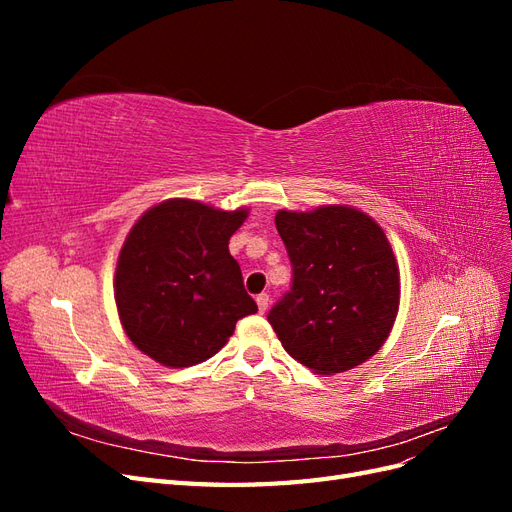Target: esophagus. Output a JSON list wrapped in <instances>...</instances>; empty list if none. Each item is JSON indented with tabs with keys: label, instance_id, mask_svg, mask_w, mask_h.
<instances>
[{
	"label": "esophagus",
	"instance_id": "34e87169",
	"mask_svg": "<svg viewBox=\"0 0 512 512\" xmlns=\"http://www.w3.org/2000/svg\"><path fill=\"white\" fill-rule=\"evenodd\" d=\"M256 303H258L260 314H265L267 309H269V294H258V297H256Z\"/></svg>",
	"mask_w": 512,
	"mask_h": 512
}]
</instances>
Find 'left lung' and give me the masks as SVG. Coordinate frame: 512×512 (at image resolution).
<instances>
[{
	"mask_svg": "<svg viewBox=\"0 0 512 512\" xmlns=\"http://www.w3.org/2000/svg\"><path fill=\"white\" fill-rule=\"evenodd\" d=\"M292 286L267 320L284 350L316 374L374 356L399 309V269L382 228L359 209L277 211Z\"/></svg>",
	"mask_w": 512,
	"mask_h": 512,
	"instance_id": "8db88e82",
	"label": "left lung"
}]
</instances>
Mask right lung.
Instances as JSON below:
<instances>
[{
  "label": "right lung",
  "mask_w": 512,
  "mask_h": 512,
  "mask_svg": "<svg viewBox=\"0 0 512 512\" xmlns=\"http://www.w3.org/2000/svg\"><path fill=\"white\" fill-rule=\"evenodd\" d=\"M247 211L173 198L149 209L121 247L115 273L119 320L132 344L166 367L207 361L258 312L228 241Z\"/></svg>",
  "instance_id": "right-lung-1"
}]
</instances>
